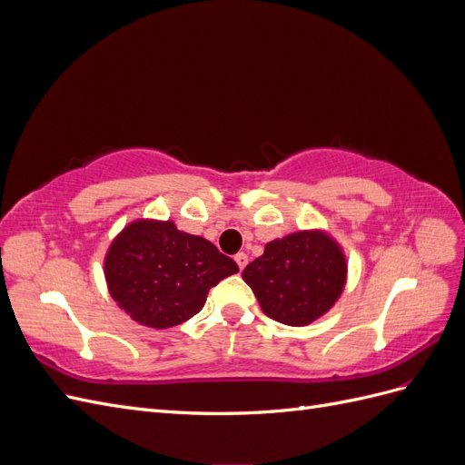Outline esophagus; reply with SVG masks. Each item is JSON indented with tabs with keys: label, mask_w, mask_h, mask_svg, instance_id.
Masks as SVG:
<instances>
[{
	"label": "esophagus",
	"mask_w": 465,
	"mask_h": 465,
	"mask_svg": "<svg viewBox=\"0 0 465 465\" xmlns=\"http://www.w3.org/2000/svg\"><path fill=\"white\" fill-rule=\"evenodd\" d=\"M234 262L238 263V267H241V272H242L244 267H246V263H248V256L244 254V252H238V254L234 256Z\"/></svg>",
	"instance_id": "1"
}]
</instances>
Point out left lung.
<instances>
[{
    "label": "left lung",
    "instance_id": "1",
    "mask_svg": "<svg viewBox=\"0 0 465 465\" xmlns=\"http://www.w3.org/2000/svg\"><path fill=\"white\" fill-rule=\"evenodd\" d=\"M242 279L254 291L265 316L302 328L330 312L347 283L341 244L322 229L291 232L267 242Z\"/></svg>",
    "mask_w": 465,
    "mask_h": 465
}]
</instances>
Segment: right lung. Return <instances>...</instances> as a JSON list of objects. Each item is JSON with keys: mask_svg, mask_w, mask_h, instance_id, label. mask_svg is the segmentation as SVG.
<instances>
[{"mask_svg": "<svg viewBox=\"0 0 465 465\" xmlns=\"http://www.w3.org/2000/svg\"><path fill=\"white\" fill-rule=\"evenodd\" d=\"M238 272L203 236L173 221L135 219L116 234L104 256L110 297L153 330L174 328L198 314L211 287Z\"/></svg>", "mask_w": 465, "mask_h": 465, "instance_id": "add662e5", "label": "right lung"}]
</instances>
